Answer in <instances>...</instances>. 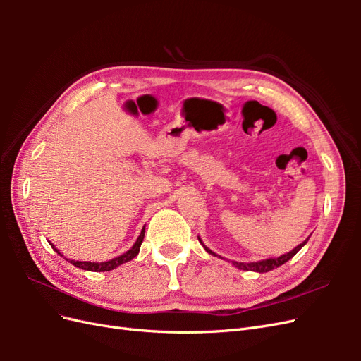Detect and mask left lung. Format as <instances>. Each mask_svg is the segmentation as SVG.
Masks as SVG:
<instances>
[{"label":"left lung","instance_id":"left-lung-1","mask_svg":"<svg viewBox=\"0 0 361 361\" xmlns=\"http://www.w3.org/2000/svg\"><path fill=\"white\" fill-rule=\"evenodd\" d=\"M200 241V239H199ZM309 239H305V241L302 243V244H300L298 247H295L290 253H286V255H283V256H280V257H277V259H267V260H260V262H251V264H239V262H233V265L236 267V268H239V269H244V271H256V272H268V271H271V269H274V268H279L280 265H283L285 264V262H288L289 259H292L295 255L298 253V251L301 250V247L307 243ZM200 244H202V241H200ZM204 247V245H203ZM204 250L207 251V253H211L212 256H215V253H212V251L207 248V247H204Z\"/></svg>","mask_w":361,"mask_h":361}]
</instances>
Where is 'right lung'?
<instances>
[{"mask_svg":"<svg viewBox=\"0 0 361 361\" xmlns=\"http://www.w3.org/2000/svg\"><path fill=\"white\" fill-rule=\"evenodd\" d=\"M143 238H145V227H143V231H141V233H140V236H138V239H137V243L133 245V248L128 250L126 253H125V255H122V256H118V257L111 259V260H108V262H101V264H97V262H80V260H69V259H66V260H69L71 264H72V265H75L76 268H81V269H85V271H94V272L111 271V269L117 268L118 265L125 264V262L133 260V259L138 255L140 247H141V243H143ZM52 248L56 250L60 256H63L56 247L52 245Z\"/></svg>","mask_w":361,"mask_h":361,"instance_id":"1","label":"right lung"}]
</instances>
